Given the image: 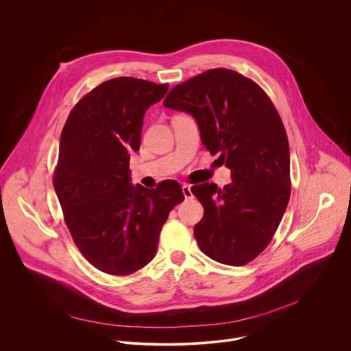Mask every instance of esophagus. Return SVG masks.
<instances>
[{"label": "esophagus", "instance_id": "esophagus-1", "mask_svg": "<svg viewBox=\"0 0 351 351\" xmlns=\"http://www.w3.org/2000/svg\"><path fill=\"white\" fill-rule=\"evenodd\" d=\"M182 192H184L185 199H193V193H192V189L189 185H182Z\"/></svg>", "mask_w": 351, "mask_h": 351}]
</instances>
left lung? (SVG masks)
Wrapping results in <instances>:
<instances>
[{"instance_id":"1","label":"left lung","mask_w":351,"mask_h":351,"mask_svg":"<svg viewBox=\"0 0 351 351\" xmlns=\"http://www.w3.org/2000/svg\"><path fill=\"white\" fill-rule=\"evenodd\" d=\"M166 108L196 120L205 149L231 170L232 182L195 185L204 206L195 226L201 251L242 266L270 243L291 197L288 136L273 102L249 78L212 69L174 86Z\"/></svg>"}]
</instances>
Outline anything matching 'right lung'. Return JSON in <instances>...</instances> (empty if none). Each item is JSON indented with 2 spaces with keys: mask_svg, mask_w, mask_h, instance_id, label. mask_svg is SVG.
Wrapping results in <instances>:
<instances>
[{
  "mask_svg": "<svg viewBox=\"0 0 351 351\" xmlns=\"http://www.w3.org/2000/svg\"><path fill=\"white\" fill-rule=\"evenodd\" d=\"M167 90L132 77L102 82L73 108L60 135L53 189L66 226L81 254L112 276L150 262L170 210L185 199L173 180L156 189L131 184L145 113Z\"/></svg>",
  "mask_w": 351,
  "mask_h": 351,
  "instance_id": "obj_1",
  "label": "right lung"
}]
</instances>
